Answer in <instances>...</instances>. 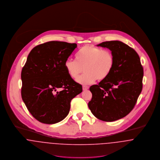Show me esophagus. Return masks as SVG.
<instances>
[{
    "mask_svg": "<svg viewBox=\"0 0 160 160\" xmlns=\"http://www.w3.org/2000/svg\"><path fill=\"white\" fill-rule=\"evenodd\" d=\"M88 88L89 87H88V86H85V85L83 86V91H86V90L88 89Z\"/></svg>",
    "mask_w": 160,
    "mask_h": 160,
    "instance_id": "1",
    "label": "esophagus"
}]
</instances>
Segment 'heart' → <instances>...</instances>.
Instances as JSON below:
<instances>
[{
	"mask_svg": "<svg viewBox=\"0 0 160 160\" xmlns=\"http://www.w3.org/2000/svg\"><path fill=\"white\" fill-rule=\"evenodd\" d=\"M115 56L109 50L92 45L82 47L76 54V59H68L64 66L69 75L76 79L84 71L86 73L77 79L82 85H89L97 79L104 80L110 75L115 66Z\"/></svg>",
	"mask_w": 160,
	"mask_h": 160,
	"instance_id": "heart-1",
	"label": "heart"
}]
</instances>
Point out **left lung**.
Returning a JSON list of instances; mask_svg holds the SVG:
<instances>
[{
    "label": "left lung",
    "instance_id": "1",
    "mask_svg": "<svg viewBox=\"0 0 160 160\" xmlns=\"http://www.w3.org/2000/svg\"><path fill=\"white\" fill-rule=\"evenodd\" d=\"M97 46L108 48L115 62L106 79L90 87L89 108L97 118L113 122L126 116L135 106L142 91L143 70L138 54L123 42L108 41Z\"/></svg>",
    "mask_w": 160,
    "mask_h": 160
}]
</instances>
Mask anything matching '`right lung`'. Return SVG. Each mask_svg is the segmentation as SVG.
<instances>
[{"label": "right lung", "instance_id": "1", "mask_svg": "<svg viewBox=\"0 0 160 160\" xmlns=\"http://www.w3.org/2000/svg\"><path fill=\"white\" fill-rule=\"evenodd\" d=\"M76 43L51 41L35 47L21 71V97L38 122L54 124L68 115L71 101L82 86L69 75L64 64Z\"/></svg>", "mask_w": 160, "mask_h": 160}]
</instances>
